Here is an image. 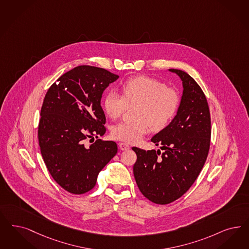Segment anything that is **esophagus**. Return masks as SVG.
<instances>
[{"label":"esophagus","mask_w":249,"mask_h":249,"mask_svg":"<svg viewBox=\"0 0 249 249\" xmlns=\"http://www.w3.org/2000/svg\"><path fill=\"white\" fill-rule=\"evenodd\" d=\"M119 146H120V150H122V151H126V150H129V144H127L125 142H120Z\"/></svg>","instance_id":"obj_1"}]
</instances>
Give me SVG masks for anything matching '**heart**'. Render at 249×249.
<instances>
[{
    "instance_id": "obj_1",
    "label": "heart",
    "mask_w": 249,
    "mask_h": 249,
    "mask_svg": "<svg viewBox=\"0 0 249 249\" xmlns=\"http://www.w3.org/2000/svg\"><path fill=\"white\" fill-rule=\"evenodd\" d=\"M180 105L178 92L161 81L145 75L130 78L121 86V94L109 92L104 108L109 118H120L132 107L133 120L122 121L111 129L112 137L128 143L138 142L151 129L166 128L177 115Z\"/></svg>"
}]
</instances>
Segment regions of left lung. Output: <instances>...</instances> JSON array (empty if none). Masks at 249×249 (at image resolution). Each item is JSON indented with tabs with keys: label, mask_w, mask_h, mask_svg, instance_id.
<instances>
[{
	"label": "left lung",
	"mask_w": 249,
	"mask_h": 249,
	"mask_svg": "<svg viewBox=\"0 0 249 249\" xmlns=\"http://www.w3.org/2000/svg\"><path fill=\"white\" fill-rule=\"evenodd\" d=\"M183 84L178 114L152 138L161 151L132 147L137 155L133 174L142 194L156 204H168L182 197L197 179L211 143V115L205 94L187 72L169 69Z\"/></svg>",
	"instance_id": "1"
}]
</instances>
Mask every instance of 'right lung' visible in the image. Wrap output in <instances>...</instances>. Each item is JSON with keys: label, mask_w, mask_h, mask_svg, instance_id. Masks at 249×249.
I'll return each instance as SVG.
<instances>
[{"label": "right lung", "mask_w": 249, "mask_h": 249, "mask_svg": "<svg viewBox=\"0 0 249 249\" xmlns=\"http://www.w3.org/2000/svg\"><path fill=\"white\" fill-rule=\"evenodd\" d=\"M118 78L106 69L81 65L62 74L44 97L37 129L41 155L52 178L70 193L94 189L99 172L117 155L115 142L98 137L106 133L102 94ZM94 137L86 147V139Z\"/></svg>", "instance_id": "add662e5"}]
</instances>
